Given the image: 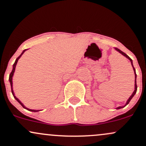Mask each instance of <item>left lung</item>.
Segmentation results:
<instances>
[{"label":"left lung","instance_id":"left-lung-1","mask_svg":"<svg viewBox=\"0 0 146 146\" xmlns=\"http://www.w3.org/2000/svg\"><path fill=\"white\" fill-rule=\"evenodd\" d=\"M115 50H117V52H119V53H120V54H121L122 55H123L124 56H125L126 58H128V59L130 60V62H131V64H132V68H133L134 72H135V90H134L133 93H132V95H131V96H130V98H129V99H127V102H126V104H125V106H119V107H118V108H116V109L119 110V109L123 108H124V107H125V106H127V105L129 103H130V101H131V99H132V97H133V96H135V94H136V92H137V74H136V71H135V68H134V66H133V63H132V60L131 59V58H130V57H129L128 56H127V54H126L125 53H124V52H123L121 51V50H119V49H118V48H117V47H115Z\"/></svg>","mask_w":146,"mask_h":146}]
</instances>
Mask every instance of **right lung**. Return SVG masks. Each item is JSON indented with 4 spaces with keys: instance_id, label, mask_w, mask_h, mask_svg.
Segmentation results:
<instances>
[{
    "instance_id": "add662e5",
    "label": "right lung",
    "mask_w": 146,
    "mask_h": 146,
    "mask_svg": "<svg viewBox=\"0 0 146 146\" xmlns=\"http://www.w3.org/2000/svg\"><path fill=\"white\" fill-rule=\"evenodd\" d=\"M26 50H27H27H24L23 51L22 53L21 54V55L19 56L18 57V58H16V59L15 62H14V65H13V69H12V71H11V72L10 73V74H9V83H10V85H11V93H12V94H13V96H14V99H15L16 100V101H17L18 102H19V104H20L21 105V106H23V108L26 109V110H29V111H31V112H38V111H40V110H32V109H29V108H26L25 106L24 105H23V103H21V101H20V100H19V99H18V98H16V96H15V94H14V90H13V82H12V77H13V76H14V72H15V68H16V64H17V62H18V60H19V58H21V56H22L23 54V53H24L26 51Z\"/></svg>"
}]
</instances>
